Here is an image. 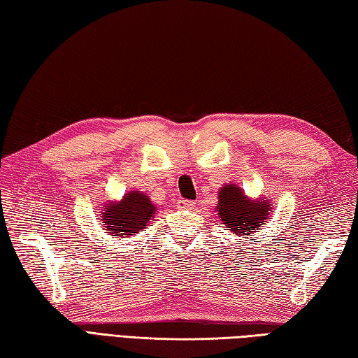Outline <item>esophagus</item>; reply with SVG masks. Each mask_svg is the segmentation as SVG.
<instances>
[{
	"label": "esophagus",
	"instance_id": "esophagus-1",
	"mask_svg": "<svg viewBox=\"0 0 358 358\" xmlns=\"http://www.w3.org/2000/svg\"><path fill=\"white\" fill-rule=\"evenodd\" d=\"M178 206L183 208V209H192L195 206V203L191 201V200H180Z\"/></svg>",
	"mask_w": 358,
	"mask_h": 358
}]
</instances>
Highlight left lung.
Returning <instances> with one entry per match:
<instances>
[{
    "label": "left lung",
    "mask_w": 358,
    "mask_h": 358,
    "mask_svg": "<svg viewBox=\"0 0 358 358\" xmlns=\"http://www.w3.org/2000/svg\"><path fill=\"white\" fill-rule=\"evenodd\" d=\"M215 209L223 224L243 238L260 231L266 220H269V212L273 210L269 201L249 199L243 189L235 185H226L220 189Z\"/></svg>",
    "instance_id": "8db88e82"
}]
</instances>
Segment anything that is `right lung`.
<instances>
[{
	"mask_svg": "<svg viewBox=\"0 0 358 358\" xmlns=\"http://www.w3.org/2000/svg\"><path fill=\"white\" fill-rule=\"evenodd\" d=\"M155 210L157 206L146 194L131 191L120 201L104 204L101 223L112 237L126 238L144 229Z\"/></svg>",
	"mask_w": 358,
	"mask_h": 358,
	"instance_id": "right-lung-1",
	"label": "right lung"
}]
</instances>
